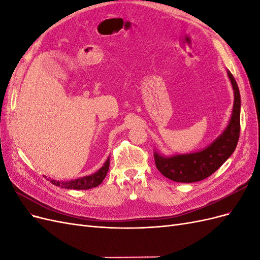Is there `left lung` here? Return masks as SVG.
Segmentation results:
<instances>
[{"label":"left lung","mask_w":260,"mask_h":260,"mask_svg":"<svg viewBox=\"0 0 260 260\" xmlns=\"http://www.w3.org/2000/svg\"><path fill=\"white\" fill-rule=\"evenodd\" d=\"M228 77L234 91V104L229 124L214 142L200 152L169 157L155 152L156 168L162 176L176 182H198L214 174L235 151L240 138L241 96L238 83L229 70Z\"/></svg>","instance_id":"left-lung-1"}]
</instances>
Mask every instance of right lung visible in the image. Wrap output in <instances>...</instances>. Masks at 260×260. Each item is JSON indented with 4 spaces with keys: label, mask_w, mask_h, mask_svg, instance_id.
<instances>
[{
    "label": "right lung",
    "mask_w": 260,
    "mask_h": 260,
    "mask_svg": "<svg viewBox=\"0 0 260 260\" xmlns=\"http://www.w3.org/2000/svg\"><path fill=\"white\" fill-rule=\"evenodd\" d=\"M108 168H109V157L106 159L103 166H102V168L99 171H96L95 174H93L91 176H85V177L70 180V181H62V182L51 179L50 182L53 183L54 185L64 187V188H72V190H88V188L96 187L98 185H100L102 182H103V180L107 175Z\"/></svg>",
    "instance_id": "1"
}]
</instances>
